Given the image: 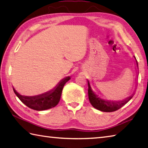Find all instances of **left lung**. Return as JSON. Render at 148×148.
<instances>
[{
	"mask_svg": "<svg viewBox=\"0 0 148 148\" xmlns=\"http://www.w3.org/2000/svg\"><path fill=\"white\" fill-rule=\"evenodd\" d=\"M137 64V61H136ZM88 99H89L90 103L91 105L96 108V109L100 110L103 112H113L116 110L120 109L124 105H125L127 102L133 98V95L125 99V100L115 101H106L100 98L98 96H96L93 91L91 90V87L90 83L88 81Z\"/></svg>",
	"mask_w": 148,
	"mask_h": 148,
	"instance_id": "obj_1",
	"label": "left lung"
}]
</instances>
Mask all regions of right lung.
<instances>
[{"label": "right lung", "instance_id": "add662e5", "mask_svg": "<svg viewBox=\"0 0 148 148\" xmlns=\"http://www.w3.org/2000/svg\"><path fill=\"white\" fill-rule=\"evenodd\" d=\"M70 79H71L70 77H66L60 82V83H59V84L53 90L36 96H22L19 95L14 88H13L18 99L29 108L36 111H44L57 106L60 100L64 85Z\"/></svg>", "mask_w": 148, "mask_h": 148}]
</instances>
